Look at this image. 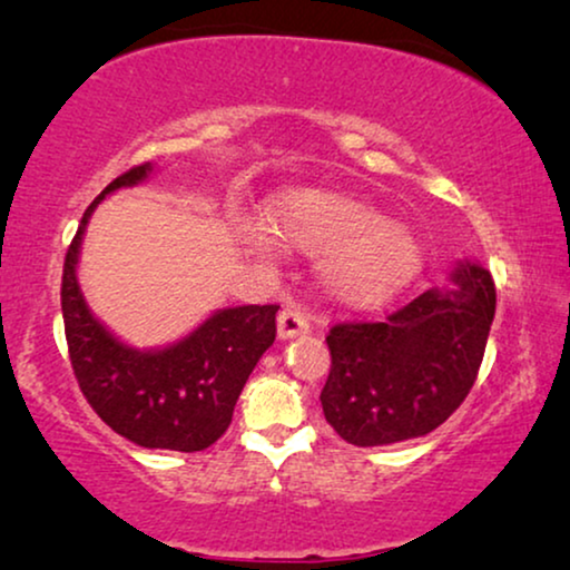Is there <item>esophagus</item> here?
I'll return each instance as SVG.
<instances>
[{
  "label": "esophagus",
  "mask_w": 570,
  "mask_h": 570,
  "mask_svg": "<svg viewBox=\"0 0 570 570\" xmlns=\"http://www.w3.org/2000/svg\"><path fill=\"white\" fill-rule=\"evenodd\" d=\"M311 330V322H308V314L298 306H287L279 311L277 316V334L279 340H293L298 337V334H306Z\"/></svg>",
  "instance_id": "esophagus-1"
}]
</instances>
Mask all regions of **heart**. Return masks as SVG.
<instances>
[{"label":"heart","mask_w":570,"mask_h":570,"mask_svg":"<svg viewBox=\"0 0 570 570\" xmlns=\"http://www.w3.org/2000/svg\"><path fill=\"white\" fill-rule=\"evenodd\" d=\"M267 223L279 244L322 256L324 285L353 306L394 298L423 269V244L415 233L347 194H283L269 207ZM248 244L256 254H272V238L264 233H252Z\"/></svg>","instance_id":"b5f03b06"}]
</instances>
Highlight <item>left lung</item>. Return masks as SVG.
I'll use <instances>...</instances> for the list:
<instances>
[{
	"label": "left lung",
	"mask_w": 570,
	"mask_h": 570,
	"mask_svg": "<svg viewBox=\"0 0 570 570\" xmlns=\"http://www.w3.org/2000/svg\"><path fill=\"white\" fill-rule=\"evenodd\" d=\"M493 316V277L464 259L449 287L425 291L381 322L334 324L322 389L326 423L355 446L435 431L470 394Z\"/></svg>",
	"instance_id": "1"
}]
</instances>
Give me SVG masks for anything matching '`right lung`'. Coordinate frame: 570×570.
<instances>
[{
  "instance_id": "right-lung-1",
  "label": "right lung",
  "mask_w": 570,
  "mask_h": 570,
  "mask_svg": "<svg viewBox=\"0 0 570 570\" xmlns=\"http://www.w3.org/2000/svg\"><path fill=\"white\" fill-rule=\"evenodd\" d=\"M153 163L114 178L85 209L67 248L61 314L75 379L98 417L145 449L202 451L228 431L240 389L275 342L279 306L220 308L174 345L137 350L90 314L77 283V262L92 209L106 194L142 184Z\"/></svg>"
}]
</instances>
